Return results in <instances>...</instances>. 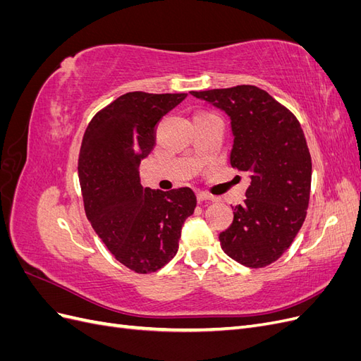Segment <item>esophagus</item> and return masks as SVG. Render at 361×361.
Listing matches in <instances>:
<instances>
[{
    "instance_id": "esophagus-1",
    "label": "esophagus",
    "mask_w": 361,
    "mask_h": 361,
    "mask_svg": "<svg viewBox=\"0 0 361 361\" xmlns=\"http://www.w3.org/2000/svg\"><path fill=\"white\" fill-rule=\"evenodd\" d=\"M197 200L199 202H216V197H214V195H211V194H206V192H199Z\"/></svg>"
}]
</instances>
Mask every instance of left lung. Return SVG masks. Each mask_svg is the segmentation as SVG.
Returning a JSON list of instances; mask_svg holds the SVG:
<instances>
[{"instance_id": "1", "label": "left lung", "mask_w": 361, "mask_h": 361, "mask_svg": "<svg viewBox=\"0 0 361 361\" xmlns=\"http://www.w3.org/2000/svg\"><path fill=\"white\" fill-rule=\"evenodd\" d=\"M232 120V167L251 183L233 223L220 233L224 253L248 268L283 256L307 215L312 158L301 125L285 105L256 85L191 92Z\"/></svg>"}]
</instances>
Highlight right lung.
I'll list each match as a JSON object with an SVG mask.
<instances>
[{
	"label": "right lung",
	"mask_w": 361,
	"mask_h": 361,
	"mask_svg": "<svg viewBox=\"0 0 361 361\" xmlns=\"http://www.w3.org/2000/svg\"><path fill=\"white\" fill-rule=\"evenodd\" d=\"M187 93L130 92L97 111L87 126L78 174L84 211L120 264L150 274L176 256L183 221L197 199L191 188H143L140 162L155 146L162 116Z\"/></svg>",
	"instance_id": "right-lung-1"
}]
</instances>
